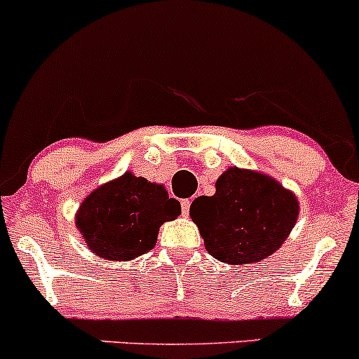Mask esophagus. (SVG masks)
<instances>
[{"mask_svg":"<svg viewBox=\"0 0 359 359\" xmlns=\"http://www.w3.org/2000/svg\"><path fill=\"white\" fill-rule=\"evenodd\" d=\"M180 208H182V216L187 217L189 216V209H191V201L184 199L182 203H180Z\"/></svg>","mask_w":359,"mask_h":359,"instance_id":"34e87169","label":"esophagus"}]
</instances>
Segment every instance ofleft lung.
Instances as JSON below:
<instances>
[{
  "label": "left lung",
  "instance_id": "8db88e82",
  "mask_svg": "<svg viewBox=\"0 0 359 359\" xmlns=\"http://www.w3.org/2000/svg\"><path fill=\"white\" fill-rule=\"evenodd\" d=\"M299 199L271 175L229 167L216 180L214 196L194 199L191 217L214 258L250 265L273 255L294 229Z\"/></svg>",
  "mask_w": 359,
  "mask_h": 359
}]
</instances>
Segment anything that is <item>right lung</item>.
Masks as SVG:
<instances>
[{
	"instance_id": "obj_1",
	"label": "right lung",
	"mask_w": 359,
	"mask_h": 359,
	"mask_svg": "<svg viewBox=\"0 0 359 359\" xmlns=\"http://www.w3.org/2000/svg\"><path fill=\"white\" fill-rule=\"evenodd\" d=\"M179 214L162 184L125 172L86 196L74 224L96 257L130 262L154 248L160 226Z\"/></svg>"
}]
</instances>
